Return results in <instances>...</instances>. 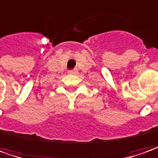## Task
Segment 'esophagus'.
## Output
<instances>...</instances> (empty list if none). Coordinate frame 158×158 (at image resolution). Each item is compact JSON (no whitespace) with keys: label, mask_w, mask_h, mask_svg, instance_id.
I'll return each mask as SVG.
<instances>
[{"label":"esophagus","mask_w":158,"mask_h":158,"mask_svg":"<svg viewBox=\"0 0 158 158\" xmlns=\"http://www.w3.org/2000/svg\"><path fill=\"white\" fill-rule=\"evenodd\" d=\"M69 73H71V74H73V73H75V71H70Z\"/></svg>","instance_id":"34e87169"}]
</instances>
